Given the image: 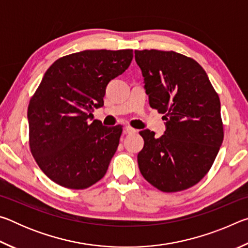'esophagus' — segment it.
<instances>
[{
    "label": "esophagus",
    "instance_id": "obj_1",
    "mask_svg": "<svg viewBox=\"0 0 248 248\" xmlns=\"http://www.w3.org/2000/svg\"><path fill=\"white\" fill-rule=\"evenodd\" d=\"M124 132L128 133V134H132V133H136L137 130L133 129L132 127H130V125H127V127L124 128Z\"/></svg>",
    "mask_w": 248,
    "mask_h": 248
}]
</instances>
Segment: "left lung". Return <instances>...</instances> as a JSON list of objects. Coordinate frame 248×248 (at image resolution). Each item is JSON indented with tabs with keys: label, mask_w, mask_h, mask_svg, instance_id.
<instances>
[{
	"label": "left lung",
	"mask_w": 248,
	"mask_h": 248,
	"mask_svg": "<svg viewBox=\"0 0 248 248\" xmlns=\"http://www.w3.org/2000/svg\"><path fill=\"white\" fill-rule=\"evenodd\" d=\"M134 58L150 106L166 121L159 138L148 129L140 131L141 174L161 191L188 189L207 175L223 142L219 96L194 59L155 49L136 50Z\"/></svg>",
	"instance_id": "1"
}]
</instances>
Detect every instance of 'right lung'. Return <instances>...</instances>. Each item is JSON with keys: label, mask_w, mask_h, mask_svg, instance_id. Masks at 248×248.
Listing matches in <instances>:
<instances>
[{"label": "right lung", "mask_w": 248, "mask_h": 248, "mask_svg": "<svg viewBox=\"0 0 248 248\" xmlns=\"http://www.w3.org/2000/svg\"><path fill=\"white\" fill-rule=\"evenodd\" d=\"M131 49L84 50L46 71L28 105L29 148L40 170L69 189H85L102 179L123 133L120 124L93 120L106 86L129 68Z\"/></svg>", "instance_id": "add662e5"}]
</instances>
